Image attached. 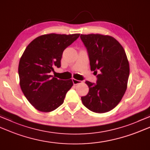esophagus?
Wrapping results in <instances>:
<instances>
[{
	"instance_id": "34e87169",
	"label": "esophagus",
	"mask_w": 150,
	"mask_h": 150,
	"mask_svg": "<svg viewBox=\"0 0 150 150\" xmlns=\"http://www.w3.org/2000/svg\"><path fill=\"white\" fill-rule=\"evenodd\" d=\"M72 81H73V84H75V85H77V84H80V83H82L81 81L77 80V79H74V78L72 79Z\"/></svg>"
}]
</instances>
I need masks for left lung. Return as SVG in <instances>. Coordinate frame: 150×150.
I'll list each match as a JSON object with an SVG mask.
<instances>
[{"label":"left lung","mask_w":150,"mask_h":150,"mask_svg":"<svg viewBox=\"0 0 150 150\" xmlns=\"http://www.w3.org/2000/svg\"><path fill=\"white\" fill-rule=\"evenodd\" d=\"M87 49L90 69L96 73V83L86 81L89 92L81 97L92 112L104 113L116 107L127 89L129 64L123 47L115 38L99 34H81Z\"/></svg>","instance_id":"left-lung-1"}]
</instances>
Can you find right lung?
I'll list each match as a JSON object with an SVG mask.
<instances>
[{"instance_id": "1", "label": "right lung", "mask_w": 150, "mask_h": 150, "mask_svg": "<svg viewBox=\"0 0 150 150\" xmlns=\"http://www.w3.org/2000/svg\"><path fill=\"white\" fill-rule=\"evenodd\" d=\"M80 34H49L34 39L21 57L18 72L23 93L30 103L41 112L55 110L64 103L73 86L71 79L63 81L50 75L59 67L64 49Z\"/></svg>"}]
</instances>
